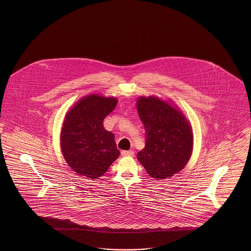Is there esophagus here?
Segmentation results:
<instances>
[{"mask_svg": "<svg viewBox=\"0 0 251 251\" xmlns=\"http://www.w3.org/2000/svg\"><path fill=\"white\" fill-rule=\"evenodd\" d=\"M122 156H133L134 155V152L132 150H129V151H122Z\"/></svg>", "mask_w": 251, "mask_h": 251, "instance_id": "34e87169", "label": "esophagus"}]
</instances>
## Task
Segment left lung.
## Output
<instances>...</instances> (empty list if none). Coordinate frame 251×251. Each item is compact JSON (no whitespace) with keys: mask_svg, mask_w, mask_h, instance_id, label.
I'll list each match as a JSON object with an SVG mask.
<instances>
[{"mask_svg":"<svg viewBox=\"0 0 251 251\" xmlns=\"http://www.w3.org/2000/svg\"><path fill=\"white\" fill-rule=\"evenodd\" d=\"M137 110L145 129V148L137 158L153 178L171 177L182 170L191 156L190 122L180 110L155 97H141Z\"/></svg>","mask_w":251,"mask_h":251,"instance_id":"8db88e82","label":"left lung"}]
</instances>
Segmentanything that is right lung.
I'll list each match as a JSON object with an SVG mask.
<instances>
[{"label": "right lung", "mask_w": 251, "mask_h": 251, "mask_svg": "<svg viewBox=\"0 0 251 251\" xmlns=\"http://www.w3.org/2000/svg\"><path fill=\"white\" fill-rule=\"evenodd\" d=\"M117 103L115 98L89 95L66 115L61 128V152L78 175L99 178L119 157L114 134L103 126L104 119Z\"/></svg>", "instance_id": "add662e5"}]
</instances>
